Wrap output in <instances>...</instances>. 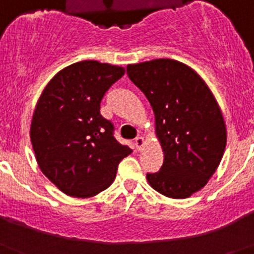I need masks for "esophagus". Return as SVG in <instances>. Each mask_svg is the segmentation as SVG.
<instances>
[{
    "mask_svg": "<svg viewBox=\"0 0 254 254\" xmlns=\"http://www.w3.org/2000/svg\"><path fill=\"white\" fill-rule=\"evenodd\" d=\"M134 145H136L137 150H141L142 149L143 145H145V138H143L142 136H138V137H136L134 138Z\"/></svg>",
    "mask_w": 254,
    "mask_h": 254,
    "instance_id": "obj_1",
    "label": "esophagus"
}]
</instances>
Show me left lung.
Listing matches in <instances>:
<instances>
[{"label": "left lung", "mask_w": 254, "mask_h": 254, "mask_svg": "<svg viewBox=\"0 0 254 254\" xmlns=\"http://www.w3.org/2000/svg\"><path fill=\"white\" fill-rule=\"evenodd\" d=\"M127 75L151 104L164 152L147 182L164 196L187 198L205 187L223 158L226 127L219 104L201 76L178 61L128 64Z\"/></svg>", "instance_id": "obj_1"}]
</instances>
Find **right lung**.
<instances>
[{
    "label": "right lung",
    "mask_w": 254,
    "mask_h": 254,
    "mask_svg": "<svg viewBox=\"0 0 254 254\" xmlns=\"http://www.w3.org/2000/svg\"><path fill=\"white\" fill-rule=\"evenodd\" d=\"M125 68L81 61L61 69L40 95L30 126L38 165L58 190L86 198L113 183L118 164L132 152L100 114L108 89Z\"/></svg>",
    "instance_id": "add662e5"
}]
</instances>
